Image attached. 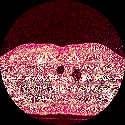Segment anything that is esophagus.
<instances>
[{
  "instance_id": "obj_1",
  "label": "esophagus",
  "mask_w": 125,
  "mask_h": 125,
  "mask_svg": "<svg viewBox=\"0 0 125 125\" xmlns=\"http://www.w3.org/2000/svg\"><path fill=\"white\" fill-rule=\"evenodd\" d=\"M64 74H64V73H63V75H64Z\"/></svg>"
}]
</instances>
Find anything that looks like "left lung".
Instances as JSON below:
<instances>
[{"mask_svg": "<svg viewBox=\"0 0 125 125\" xmlns=\"http://www.w3.org/2000/svg\"><path fill=\"white\" fill-rule=\"evenodd\" d=\"M72 74H73V78L76 80V81H77L76 83H77L79 84V83H81V80H82V81H83V80L82 79V78H83V73H82L81 71L79 70L78 69L75 70L74 71V72L72 73ZM82 83V85H83L84 84H83V83ZM80 85H81V84H80ZM86 88H87V87H86Z\"/></svg>", "mask_w": 125, "mask_h": 125, "instance_id": "8db88e82", "label": "left lung"}]
</instances>
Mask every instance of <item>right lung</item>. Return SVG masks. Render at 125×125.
<instances>
[{
    "instance_id": "1",
    "label": "right lung",
    "mask_w": 125,
    "mask_h": 125,
    "mask_svg": "<svg viewBox=\"0 0 125 125\" xmlns=\"http://www.w3.org/2000/svg\"><path fill=\"white\" fill-rule=\"evenodd\" d=\"M43 78L46 79V78H49V77H47V76H43ZM45 79H44V81H45Z\"/></svg>"
}]
</instances>
